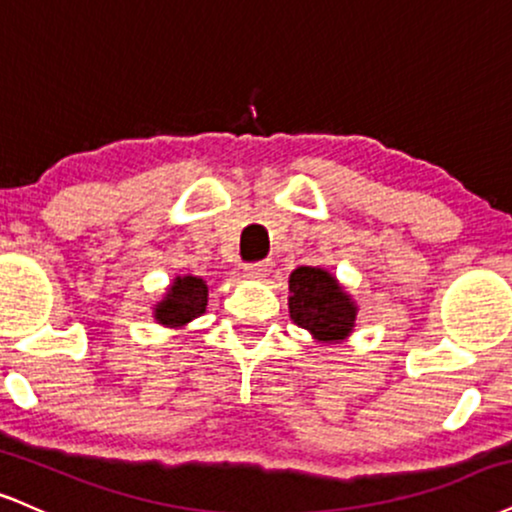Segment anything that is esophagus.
Returning <instances> with one entry per match:
<instances>
[{"label": "esophagus", "instance_id": "obj_1", "mask_svg": "<svg viewBox=\"0 0 512 512\" xmlns=\"http://www.w3.org/2000/svg\"><path fill=\"white\" fill-rule=\"evenodd\" d=\"M272 267H274V264L269 260L250 262V264H245V276H248V279H264L267 272H272Z\"/></svg>", "mask_w": 512, "mask_h": 512}]
</instances>
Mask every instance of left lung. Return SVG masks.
Segmentation results:
<instances>
[{
  "mask_svg": "<svg viewBox=\"0 0 512 512\" xmlns=\"http://www.w3.org/2000/svg\"><path fill=\"white\" fill-rule=\"evenodd\" d=\"M291 319L322 341L348 336L355 324V305L334 276L317 267H300L291 274Z\"/></svg>",
  "mask_w": 512,
  "mask_h": 512,
  "instance_id": "8db88e82",
  "label": "left lung"
}]
</instances>
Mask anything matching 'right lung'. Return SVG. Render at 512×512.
Masks as SVG:
<instances>
[{
  "label": "right lung",
  "mask_w": 512,
  "mask_h": 512,
  "mask_svg": "<svg viewBox=\"0 0 512 512\" xmlns=\"http://www.w3.org/2000/svg\"><path fill=\"white\" fill-rule=\"evenodd\" d=\"M207 283L202 279H195V276H183V279H176L171 291L166 293V298L157 305L155 317L162 324L178 326L186 324L190 319L200 317L205 312L207 305Z\"/></svg>",
  "instance_id": "right-lung-1"
}]
</instances>
